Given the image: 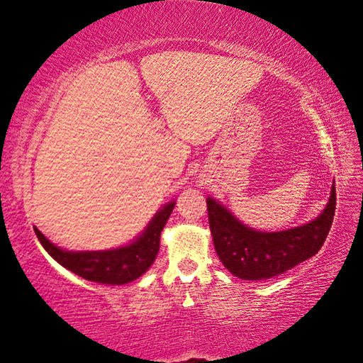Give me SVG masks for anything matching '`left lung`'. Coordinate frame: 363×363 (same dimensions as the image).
Segmentation results:
<instances>
[{"label": "left lung", "instance_id": "1", "mask_svg": "<svg viewBox=\"0 0 363 363\" xmlns=\"http://www.w3.org/2000/svg\"><path fill=\"white\" fill-rule=\"evenodd\" d=\"M206 206L214 250L224 267L242 280H266L309 259L322 248L335 216V181L328 203L315 219L280 232L255 230L213 196L206 199Z\"/></svg>", "mask_w": 363, "mask_h": 363}]
</instances>
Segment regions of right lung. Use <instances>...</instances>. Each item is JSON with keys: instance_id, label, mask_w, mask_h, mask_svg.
<instances>
[{"instance_id": "1", "label": "right lung", "mask_w": 363, "mask_h": 363, "mask_svg": "<svg viewBox=\"0 0 363 363\" xmlns=\"http://www.w3.org/2000/svg\"><path fill=\"white\" fill-rule=\"evenodd\" d=\"M174 205V201H169L157 211L145 230L131 243L112 250L67 251L49 242L36 227L35 233L43 248L60 266L72 270L73 274L89 281H97V284L125 285L145 274L155 261L160 250V235L173 213Z\"/></svg>"}]
</instances>
